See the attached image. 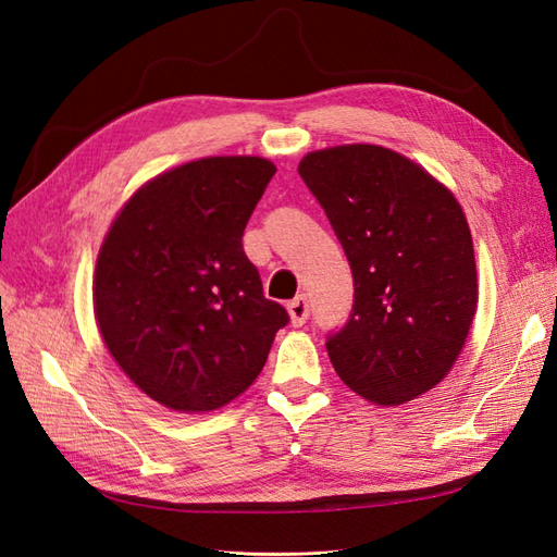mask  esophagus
<instances>
[{
  "mask_svg": "<svg viewBox=\"0 0 557 557\" xmlns=\"http://www.w3.org/2000/svg\"><path fill=\"white\" fill-rule=\"evenodd\" d=\"M288 313H290V323L295 327L305 325L307 318H309V301H307V297L299 295L293 301H288Z\"/></svg>",
  "mask_w": 557,
  "mask_h": 557,
  "instance_id": "obj_1",
  "label": "esophagus"
}]
</instances>
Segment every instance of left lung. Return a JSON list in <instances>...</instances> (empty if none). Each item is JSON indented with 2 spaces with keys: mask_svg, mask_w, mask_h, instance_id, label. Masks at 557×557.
Returning a JSON list of instances; mask_svg holds the SVG:
<instances>
[{
  "mask_svg": "<svg viewBox=\"0 0 557 557\" xmlns=\"http://www.w3.org/2000/svg\"><path fill=\"white\" fill-rule=\"evenodd\" d=\"M297 170L356 285L348 323L325 344L334 372L376 407L425 395L458 360L479 305L460 201L418 162L376 144L311 150Z\"/></svg>",
  "mask_w": 557,
  "mask_h": 557,
  "instance_id": "obj_1",
  "label": "left lung"
}]
</instances>
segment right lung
<instances>
[{"mask_svg": "<svg viewBox=\"0 0 557 557\" xmlns=\"http://www.w3.org/2000/svg\"><path fill=\"white\" fill-rule=\"evenodd\" d=\"M276 164L211 156L132 193L97 252L92 307L115 364L178 413L248 391L288 313L262 295L242 237Z\"/></svg>", "mask_w": 557, "mask_h": 557, "instance_id": "1", "label": "right lung"}]
</instances>
